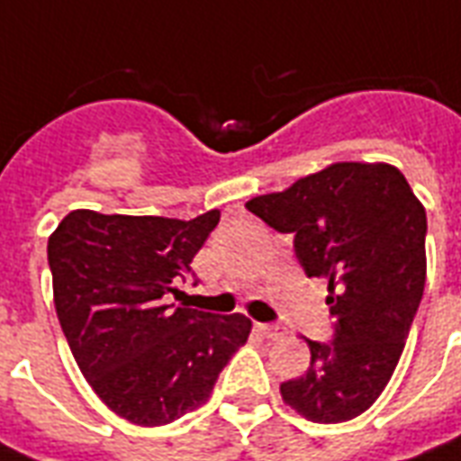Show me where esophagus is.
I'll return each instance as SVG.
<instances>
[{
	"label": "esophagus",
	"instance_id": "obj_1",
	"mask_svg": "<svg viewBox=\"0 0 461 461\" xmlns=\"http://www.w3.org/2000/svg\"><path fill=\"white\" fill-rule=\"evenodd\" d=\"M256 331L261 333L263 339H270V340H276L283 336V329H277V326H270V324H256Z\"/></svg>",
	"mask_w": 461,
	"mask_h": 461
}]
</instances>
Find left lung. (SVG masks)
Returning <instances> with one entry per match:
<instances>
[{
    "instance_id": "obj_1",
    "label": "left lung",
    "mask_w": 461,
    "mask_h": 461,
    "mask_svg": "<svg viewBox=\"0 0 461 461\" xmlns=\"http://www.w3.org/2000/svg\"><path fill=\"white\" fill-rule=\"evenodd\" d=\"M246 210L294 234L304 273L329 280L333 340H307L309 367L280 384L283 402L314 423L360 416L394 375L423 297L426 207L392 164L336 161Z\"/></svg>"
}]
</instances>
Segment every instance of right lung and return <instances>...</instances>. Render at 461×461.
Masks as SVG:
<instances>
[{"mask_svg":"<svg viewBox=\"0 0 461 461\" xmlns=\"http://www.w3.org/2000/svg\"><path fill=\"white\" fill-rule=\"evenodd\" d=\"M220 222L72 210L48 239L52 297L79 370L135 426H167L210 399L251 319L167 304Z\"/></svg>","mask_w":461,"mask_h":461,"instance_id":"obj_1","label":"right lung"}]
</instances>
